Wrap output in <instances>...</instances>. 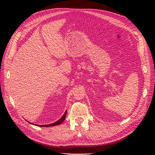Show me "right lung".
<instances>
[{
	"label": "right lung",
	"instance_id": "1",
	"mask_svg": "<svg viewBox=\"0 0 155 155\" xmlns=\"http://www.w3.org/2000/svg\"><path fill=\"white\" fill-rule=\"evenodd\" d=\"M67 110L65 111V112L64 113V114L63 115V116L59 119L57 120L56 122H55V123H52V124H47V125H38V124H34L32 123H29V122H28V123H31V124H33V125H35L36 126H39V127H51V126H56V125H59L61 123H62L64 121L65 117H66V115H67Z\"/></svg>",
	"mask_w": 155,
	"mask_h": 155
}]
</instances>
